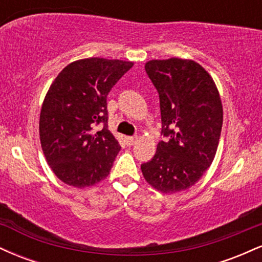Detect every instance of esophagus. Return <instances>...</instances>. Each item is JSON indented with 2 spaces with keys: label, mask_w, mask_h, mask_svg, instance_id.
I'll return each mask as SVG.
<instances>
[{
  "label": "esophagus",
  "mask_w": 262,
  "mask_h": 262,
  "mask_svg": "<svg viewBox=\"0 0 262 262\" xmlns=\"http://www.w3.org/2000/svg\"><path fill=\"white\" fill-rule=\"evenodd\" d=\"M125 140H127L128 145H134V144L138 141V137H127L125 138Z\"/></svg>",
  "instance_id": "34e87169"
}]
</instances>
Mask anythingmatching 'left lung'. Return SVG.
I'll list each match as a JSON object with an SVG mask.
<instances>
[{
    "label": "left lung",
    "mask_w": 262,
    "mask_h": 262,
    "mask_svg": "<svg viewBox=\"0 0 262 262\" xmlns=\"http://www.w3.org/2000/svg\"><path fill=\"white\" fill-rule=\"evenodd\" d=\"M145 71L160 98L161 133L144 179L162 193L185 191L208 170L217 152L223 106L212 76L193 60H150Z\"/></svg>",
    "instance_id": "1"
}]
</instances>
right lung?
<instances>
[{
  "mask_svg": "<svg viewBox=\"0 0 262 262\" xmlns=\"http://www.w3.org/2000/svg\"><path fill=\"white\" fill-rule=\"evenodd\" d=\"M132 61L81 59L65 66L45 95L39 135L47 162L59 180L85 188L110 175L121 150L107 129V95ZM97 124L104 128L96 132Z\"/></svg>",
  "mask_w": 262,
  "mask_h": 262,
  "instance_id": "right-lung-1",
  "label": "right lung"
}]
</instances>
